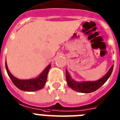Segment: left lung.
Here are the masks:
<instances>
[{
	"mask_svg": "<svg viewBox=\"0 0 120 120\" xmlns=\"http://www.w3.org/2000/svg\"><path fill=\"white\" fill-rule=\"evenodd\" d=\"M113 68V65L112 66L109 71L107 72V73L99 80L96 81H86V82L85 81V82H81L74 81L70 77L68 71L66 70V79H67V84L70 88H71L72 89L76 90L77 92H82V93H90L94 92L100 88L107 81L112 73Z\"/></svg>",
	"mask_w": 120,
	"mask_h": 120,
	"instance_id": "1",
	"label": "left lung"
}]
</instances>
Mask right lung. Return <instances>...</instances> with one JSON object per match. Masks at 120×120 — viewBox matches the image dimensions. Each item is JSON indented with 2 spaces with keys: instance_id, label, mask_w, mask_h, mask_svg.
I'll return each mask as SVG.
<instances>
[{
  "instance_id": "right-lung-1",
  "label": "right lung",
  "mask_w": 120,
  "mask_h": 120,
  "mask_svg": "<svg viewBox=\"0 0 120 120\" xmlns=\"http://www.w3.org/2000/svg\"><path fill=\"white\" fill-rule=\"evenodd\" d=\"M50 65H48L46 67V68L44 70L43 72L38 78L31 79H26V80H21L13 76L8 69L6 63H5V68L8 75L16 87H18L21 90L31 92V91H36L43 88L46 82L47 74L50 68Z\"/></svg>"
}]
</instances>
